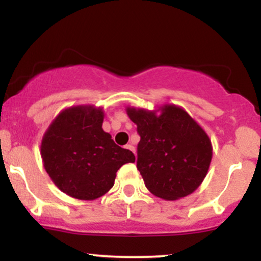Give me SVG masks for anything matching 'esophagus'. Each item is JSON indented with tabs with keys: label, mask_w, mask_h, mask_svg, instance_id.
<instances>
[{
	"label": "esophagus",
	"mask_w": 261,
	"mask_h": 261,
	"mask_svg": "<svg viewBox=\"0 0 261 261\" xmlns=\"http://www.w3.org/2000/svg\"><path fill=\"white\" fill-rule=\"evenodd\" d=\"M125 148H127L128 151L134 152V153H136V149H135V146L133 145V143H127L126 146H125Z\"/></svg>",
	"instance_id": "1"
}]
</instances>
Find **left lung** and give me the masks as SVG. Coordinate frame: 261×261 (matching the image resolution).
I'll use <instances>...</instances> for the list:
<instances>
[{
    "label": "left lung",
    "instance_id": "obj_1",
    "mask_svg": "<svg viewBox=\"0 0 261 261\" xmlns=\"http://www.w3.org/2000/svg\"><path fill=\"white\" fill-rule=\"evenodd\" d=\"M137 125V169L155 196L174 201L193 194L207 174L212 143L206 131L175 104L153 110L126 107Z\"/></svg>",
    "mask_w": 261,
    "mask_h": 261
}]
</instances>
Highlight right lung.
I'll use <instances>...</instances> for the list:
<instances>
[{"label":"right lung","instance_id":"add662e5","mask_svg":"<svg viewBox=\"0 0 261 261\" xmlns=\"http://www.w3.org/2000/svg\"><path fill=\"white\" fill-rule=\"evenodd\" d=\"M104 116L101 107H68L45 131L40 145L44 168L66 195L87 201L106 195L118 169L135 162L133 152L103 130Z\"/></svg>","mask_w":261,"mask_h":261}]
</instances>
